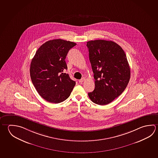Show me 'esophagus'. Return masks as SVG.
<instances>
[{"label":"esophagus","mask_w":158,"mask_h":158,"mask_svg":"<svg viewBox=\"0 0 158 158\" xmlns=\"http://www.w3.org/2000/svg\"><path fill=\"white\" fill-rule=\"evenodd\" d=\"M85 81V78H82V79H81L80 80H79V83H82L84 82Z\"/></svg>","instance_id":"1"}]
</instances>
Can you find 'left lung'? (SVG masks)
I'll return each instance as SVG.
<instances>
[{"label":"left lung","mask_w":158,"mask_h":158,"mask_svg":"<svg viewBox=\"0 0 158 158\" xmlns=\"http://www.w3.org/2000/svg\"><path fill=\"white\" fill-rule=\"evenodd\" d=\"M86 46L95 79V89L89 97L97 104L106 105L122 94L129 81L127 56L120 46L110 40H91Z\"/></svg>","instance_id":"8db88e82"}]
</instances>
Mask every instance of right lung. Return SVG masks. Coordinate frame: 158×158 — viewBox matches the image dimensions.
<instances>
[{"label":"right lung","instance_id":"right-lung-1","mask_svg":"<svg viewBox=\"0 0 158 158\" xmlns=\"http://www.w3.org/2000/svg\"><path fill=\"white\" fill-rule=\"evenodd\" d=\"M77 44L63 39L45 42L31 60V81L39 95L49 102L59 103L69 97L75 85L70 78L65 59L69 50Z\"/></svg>","mask_w":158,"mask_h":158}]
</instances>
